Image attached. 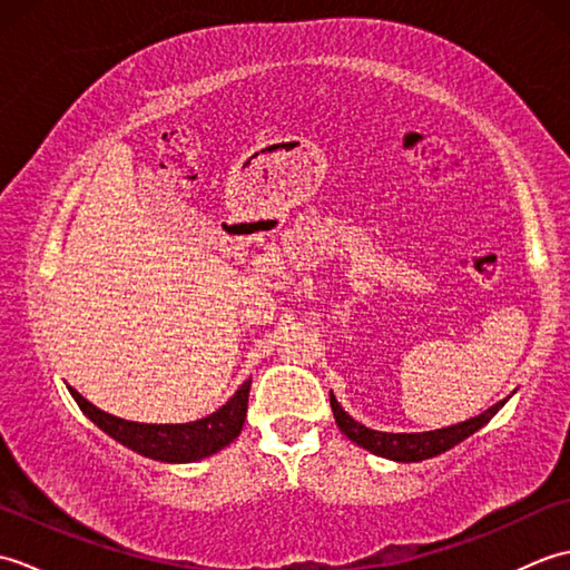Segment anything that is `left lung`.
Masks as SVG:
<instances>
[{"label": "left lung", "mask_w": 570, "mask_h": 570, "mask_svg": "<svg viewBox=\"0 0 570 570\" xmlns=\"http://www.w3.org/2000/svg\"><path fill=\"white\" fill-rule=\"evenodd\" d=\"M331 406H333V416H335L337 429H341L353 443L367 448V451L374 455L399 460V463H419V460L441 455L445 451H451V448L458 445L460 441H465L468 435H472L478 429L485 426V423L504 406V402L490 406L488 411H482V414L475 419H468L463 423H455V426L426 431V433L372 431L367 426H362V423H357L350 414H345V409L337 404L333 392H331Z\"/></svg>", "instance_id": "left-lung-1"}]
</instances>
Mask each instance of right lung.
Instances as JSON below:
<instances>
[{
    "instance_id": "right-lung-1",
    "label": "right lung",
    "mask_w": 570,
    "mask_h": 570,
    "mask_svg": "<svg viewBox=\"0 0 570 570\" xmlns=\"http://www.w3.org/2000/svg\"><path fill=\"white\" fill-rule=\"evenodd\" d=\"M249 384L252 380L242 384L235 396L229 399L223 409H217L215 414L193 423L127 421L90 404L88 399H82L72 386H68V390L85 414L98 423L107 435H112L115 441L131 448V451H137L151 460H161V463H193V460L217 453L220 448L237 439L242 423H245L247 416Z\"/></svg>"
}]
</instances>
